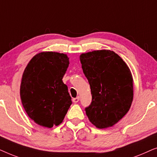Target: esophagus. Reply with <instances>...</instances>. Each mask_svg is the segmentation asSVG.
Wrapping results in <instances>:
<instances>
[{
    "mask_svg": "<svg viewBox=\"0 0 157 157\" xmlns=\"http://www.w3.org/2000/svg\"><path fill=\"white\" fill-rule=\"evenodd\" d=\"M78 101H79V97H76V98H73V101H74V103L78 102Z\"/></svg>",
    "mask_w": 157,
    "mask_h": 157,
    "instance_id": "esophagus-1",
    "label": "esophagus"
}]
</instances>
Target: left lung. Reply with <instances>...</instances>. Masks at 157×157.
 <instances>
[{
  "label": "left lung",
  "mask_w": 157,
  "mask_h": 157,
  "mask_svg": "<svg viewBox=\"0 0 157 157\" xmlns=\"http://www.w3.org/2000/svg\"><path fill=\"white\" fill-rule=\"evenodd\" d=\"M80 61L92 95L86 113L97 128L111 127L132 105L134 90L130 69L119 55L109 50L82 53Z\"/></svg>",
  "instance_id": "1"
}]
</instances>
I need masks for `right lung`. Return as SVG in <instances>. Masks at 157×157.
I'll return each mask as SVG.
<instances>
[{
	"instance_id": "add662e5",
	"label": "right lung",
	"mask_w": 157,
	"mask_h": 157,
	"mask_svg": "<svg viewBox=\"0 0 157 157\" xmlns=\"http://www.w3.org/2000/svg\"><path fill=\"white\" fill-rule=\"evenodd\" d=\"M69 64L63 53H38L23 72L20 94L23 108L36 124L51 128L63 121L72 104L62 78Z\"/></svg>"
}]
</instances>
